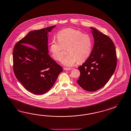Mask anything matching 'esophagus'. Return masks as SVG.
I'll list each match as a JSON object with an SVG mask.
<instances>
[{
	"mask_svg": "<svg viewBox=\"0 0 131 131\" xmlns=\"http://www.w3.org/2000/svg\"><path fill=\"white\" fill-rule=\"evenodd\" d=\"M72 69H70V68H64L63 70H71Z\"/></svg>",
	"mask_w": 131,
	"mask_h": 131,
	"instance_id": "34e87169",
	"label": "esophagus"
}]
</instances>
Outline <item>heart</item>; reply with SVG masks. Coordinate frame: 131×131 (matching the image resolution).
<instances>
[{
	"instance_id": "b5f03b06",
	"label": "heart",
	"mask_w": 131,
	"mask_h": 131,
	"mask_svg": "<svg viewBox=\"0 0 131 131\" xmlns=\"http://www.w3.org/2000/svg\"><path fill=\"white\" fill-rule=\"evenodd\" d=\"M57 40L52 41L50 52L53 58L60 61L63 56L62 47H67L68 54L61 60V64L66 67H72L76 63L82 62L90 55L92 43L90 37L80 31L68 28L62 29L57 34Z\"/></svg>"
}]
</instances>
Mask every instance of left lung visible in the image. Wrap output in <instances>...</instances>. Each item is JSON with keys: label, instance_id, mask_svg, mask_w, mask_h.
I'll use <instances>...</instances> for the list:
<instances>
[{"label": "left lung", "instance_id": "left-lung-1", "mask_svg": "<svg viewBox=\"0 0 131 131\" xmlns=\"http://www.w3.org/2000/svg\"><path fill=\"white\" fill-rule=\"evenodd\" d=\"M94 38V47L80 72L78 84L85 90L94 92L104 86L113 74L116 66V51L113 42L107 35L90 27Z\"/></svg>", "mask_w": 131, "mask_h": 131}]
</instances>
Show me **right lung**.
<instances>
[{"mask_svg":"<svg viewBox=\"0 0 131 131\" xmlns=\"http://www.w3.org/2000/svg\"><path fill=\"white\" fill-rule=\"evenodd\" d=\"M55 26L29 32L14 48L15 76L27 90L35 94L47 92L63 71L48 54V33Z\"/></svg>","mask_w":131,"mask_h":131,"instance_id":"obj_1","label":"right lung"}]
</instances>
